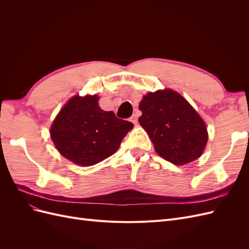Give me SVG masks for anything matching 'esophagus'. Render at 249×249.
I'll use <instances>...</instances> for the list:
<instances>
[{
  "label": "esophagus",
  "instance_id": "1",
  "mask_svg": "<svg viewBox=\"0 0 249 249\" xmlns=\"http://www.w3.org/2000/svg\"><path fill=\"white\" fill-rule=\"evenodd\" d=\"M131 122L134 124H137L138 123V117L136 114H133V116L131 117Z\"/></svg>",
  "mask_w": 249,
  "mask_h": 249
}]
</instances>
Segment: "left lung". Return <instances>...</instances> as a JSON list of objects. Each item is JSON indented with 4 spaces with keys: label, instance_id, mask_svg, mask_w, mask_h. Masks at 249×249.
Returning <instances> with one entry per match:
<instances>
[{
    "label": "left lung",
    "instance_id": "left-lung-1",
    "mask_svg": "<svg viewBox=\"0 0 249 249\" xmlns=\"http://www.w3.org/2000/svg\"><path fill=\"white\" fill-rule=\"evenodd\" d=\"M139 110V124L163 159L185 165L201 156L208 141L207 125L179 93L171 89L148 92Z\"/></svg>",
    "mask_w": 249,
    "mask_h": 249
}]
</instances>
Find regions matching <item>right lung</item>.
I'll list each match as a JSON object with an SVG mask.
<instances>
[{"label": "right lung", "instance_id": "right-lung-1", "mask_svg": "<svg viewBox=\"0 0 249 249\" xmlns=\"http://www.w3.org/2000/svg\"><path fill=\"white\" fill-rule=\"evenodd\" d=\"M96 94L74 95L53 122L50 134L58 152L80 166H91L118 149L132 123L104 111Z\"/></svg>", "mask_w": 249, "mask_h": 249}]
</instances>
